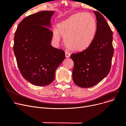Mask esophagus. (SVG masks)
Masks as SVG:
<instances>
[{"mask_svg": "<svg viewBox=\"0 0 126 126\" xmlns=\"http://www.w3.org/2000/svg\"><path fill=\"white\" fill-rule=\"evenodd\" d=\"M70 56V53H69L68 52H67L66 51L65 52V57H66V58H69Z\"/></svg>", "mask_w": 126, "mask_h": 126, "instance_id": "1", "label": "esophagus"}]
</instances>
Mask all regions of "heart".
<instances>
[{
	"label": "heart",
	"mask_w": 126,
	"mask_h": 126,
	"mask_svg": "<svg viewBox=\"0 0 126 126\" xmlns=\"http://www.w3.org/2000/svg\"><path fill=\"white\" fill-rule=\"evenodd\" d=\"M97 21L89 13H79L59 23L53 30V37L56 42L64 37L66 45L70 49L82 51L91 44L95 36Z\"/></svg>",
	"instance_id": "1"
}]
</instances>
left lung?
Wrapping results in <instances>:
<instances>
[{
	"instance_id": "8db88e82",
	"label": "left lung",
	"mask_w": 126,
	"mask_h": 126,
	"mask_svg": "<svg viewBox=\"0 0 126 126\" xmlns=\"http://www.w3.org/2000/svg\"><path fill=\"white\" fill-rule=\"evenodd\" d=\"M97 20L95 36L86 49L73 53V79L79 87L93 86L102 80L110 72L114 53L113 33L103 15L93 11Z\"/></svg>"
}]
</instances>
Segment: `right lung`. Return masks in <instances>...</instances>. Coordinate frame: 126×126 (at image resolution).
<instances>
[{
	"instance_id": "right-lung-1",
	"label": "right lung",
	"mask_w": 126,
	"mask_h": 126,
	"mask_svg": "<svg viewBox=\"0 0 126 126\" xmlns=\"http://www.w3.org/2000/svg\"><path fill=\"white\" fill-rule=\"evenodd\" d=\"M54 13L44 11L27 16L15 32L13 50L20 72L37 86L51 83L65 58L64 51L50 45L53 33L48 28Z\"/></svg>"
}]
</instances>
